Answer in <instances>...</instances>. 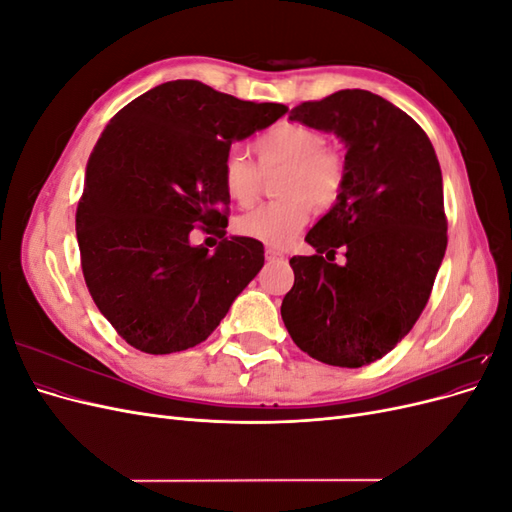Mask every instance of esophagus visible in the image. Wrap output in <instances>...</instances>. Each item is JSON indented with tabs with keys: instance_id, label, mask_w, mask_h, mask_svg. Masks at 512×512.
I'll list each match as a JSON object with an SVG mask.
<instances>
[{
	"instance_id": "1",
	"label": "esophagus",
	"mask_w": 512,
	"mask_h": 512,
	"mask_svg": "<svg viewBox=\"0 0 512 512\" xmlns=\"http://www.w3.org/2000/svg\"><path fill=\"white\" fill-rule=\"evenodd\" d=\"M265 256H267V260H284L286 254L282 250H275V247H267Z\"/></svg>"
}]
</instances>
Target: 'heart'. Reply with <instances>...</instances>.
Returning <instances> with one entry per match:
<instances>
[{"instance_id":"1","label":"heart","mask_w":512,"mask_h":512,"mask_svg":"<svg viewBox=\"0 0 512 512\" xmlns=\"http://www.w3.org/2000/svg\"><path fill=\"white\" fill-rule=\"evenodd\" d=\"M261 170L284 166L277 179V200L237 220L241 235L271 247L288 245L318 209L331 207L344 188V160L327 149L322 132L303 123H280L252 145ZM222 188L239 207H250L260 194V171L243 153L230 151L222 162Z\"/></svg>"}]
</instances>
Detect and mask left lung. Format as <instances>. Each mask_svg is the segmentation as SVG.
<instances>
[{"instance_id":"obj_1","label":"left lung","mask_w":512,"mask_h":512,"mask_svg":"<svg viewBox=\"0 0 512 512\" xmlns=\"http://www.w3.org/2000/svg\"><path fill=\"white\" fill-rule=\"evenodd\" d=\"M290 119L333 132L346 147V175L305 237L316 254L290 258L282 318L312 359L363 367L391 352L429 301L446 252L442 170L423 128L371 91L303 102Z\"/></svg>"}]
</instances>
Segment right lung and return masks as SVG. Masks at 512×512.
<instances>
[{
  "mask_svg": "<svg viewBox=\"0 0 512 512\" xmlns=\"http://www.w3.org/2000/svg\"><path fill=\"white\" fill-rule=\"evenodd\" d=\"M286 111L200 81H168L108 121L87 162L76 239L91 299L136 350L170 354L205 342L265 265L256 239L226 237L211 254L190 232L226 228L220 175L230 145Z\"/></svg>",
  "mask_w": 512,
  "mask_h": 512,
  "instance_id": "right-lung-1",
  "label": "right lung"
}]
</instances>
